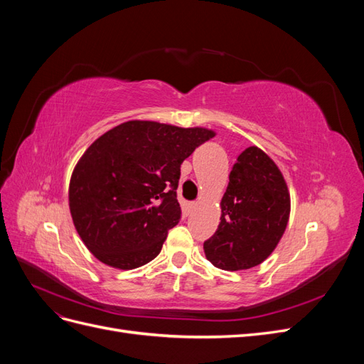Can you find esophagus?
Returning <instances> with one entry per match:
<instances>
[{"label":"esophagus","mask_w":364,"mask_h":364,"mask_svg":"<svg viewBox=\"0 0 364 364\" xmlns=\"http://www.w3.org/2000/svg\"><path fill=\"white\" fill-rule=\"evenodd\" d=\"M196 206H197V203H191V205H190V208H196Z\"/></svg>","instance_id":"esophagus-1"}]
</instances>
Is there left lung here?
Segmentation results:
<instances>
[{
  "instance_id": "1",
  "label": "left lung",
  "mask_w": 364,
  "mask_h": 364,
  "mask_svg": "<svg viewBox=\"0 0 364 364\" xmlns=\"http://www.w3.org/2000/svg\"><path fill=\"white\" fill-rule=\"evenodd\" d=\"M206 259L222 270L255 267L278 246L290 217V191L278 165L257 146L238 156L222 202Z\"/></svg>"
}]
</instances>
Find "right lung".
Returning <instances> with one entry per match:
<instances>
[{
    "instance_id": "right-lung-1",
    "label": "right lung",
    "mask_w": 364,
    "mask_h": 364,
    "mask_svg": "<svg viewBox=\"0 0 364 364\" xmlns=\"http://www.w3.org/2000/svg\"><path fill=\"white\" fill-rule=\"evenodd\" d=\"M213 136L206 127L132 119L97 138L75 164L68 188L73 223L87 250L119 270L156 258L181 220V165Z\"/></svg>"
}]
</instances>
